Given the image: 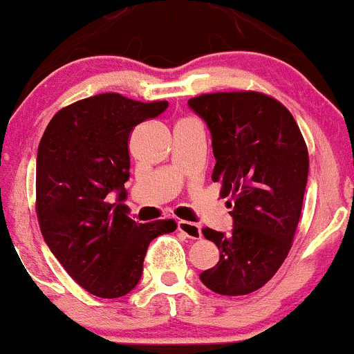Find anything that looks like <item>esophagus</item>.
Listing matches in <instances>:
<instances>
[{"label":"esophagus","mask_w":354,"mask_h":354,"mask_svg":"<svg viewBox=\"0 0 354 354\" xmlns=\"http://www.w3.org/2000/svg\"><path fill=\"white\" fill-rule=\"evenodd\" d=\"M178 230L189 237V239H200L202 237V229H200L198 224H193V222L178 221Z\"/></svg>","instance_id":"34e87169"}]
</instances>
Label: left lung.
<instances>
[{"label":"left lung","mask_w":354,"mask_h":354,"mask_svg":"<svg viewBox=\"0 0 354 354\" xmlns=\"http://www.w3.org/2000/svg\"><path fill=\"white\" fill-rule=\"evenodd\" d=\"M188 106L210 130L212 181L222 185L232 208L229 234L203 229L221 258L200 280L221 295H245L277 273L292 248L307 185V146L292 113L261 93H212L188 100Z\"/></svg>","instance_id":"obj_1"}]
</instances>
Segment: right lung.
I'll return each instance as SVG.
<instances>
[{
  "label": "right lung",
  "mask_w": 354,
  "mask_h": 354,
  "mask_svg": "<svg viewBox=\"0 0 354 354\" xmlns=\"http://www.w3.org/2000/svg\"><path fill=\"white\" fill-rule=\"evenodd\" d=\"M167 102L140 103L103 93L52 117L37 152V215L50 252L77 285L118 299L142 277L149 243L176 229L174 221L139 224L127 217L129 136ZM111 192L118 195L110 204Z\"/></svg>",
  "instance_id": "1"
}]
</instances>
